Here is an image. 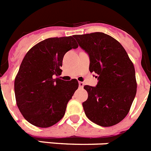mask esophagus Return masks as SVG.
Here are the masks:
<instances>
[{
  "label": "esophagus",
  "instance_id": "obj_1",
  "mask_svg": "<svg viewBox=\"0 0 151 151\" xmlns=\"http://www.w3.org/2000/svg\"><path fill=\"white\" fill-rule=\"evenodd\" d=\"M79 87L81 88H82L84 87V82H81V81H79Z\"/></svg>",
  "mask_w": 151,
  "mask_h": 151
}]
</instances>
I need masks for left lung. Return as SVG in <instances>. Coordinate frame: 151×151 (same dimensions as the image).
<instances>
[{"label":"left lung","mask_w":151,"mask_h":151,"mask_svg":"<svg viewBox=\"0 0 151 151\" xmlns=\"http://www.w3.org/2000/svg\"><path fill=\"white\" fill-rule=\"evenodd\" d=\"M90 57L96 87L85 85L88 97L83 102L85 115L101 127H111L127 116L137 93L135 68L123 46L103 32L74 35Z\"/></svg>","instance_id":"8db88e82"}]
</instances>
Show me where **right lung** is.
<instances>
[{"instance_id":"right-lung-1","label":"right lung","mask_w":151,"mask_h":151,"mask_svg":"<svg viewBox=\"0 0 151 151\" xmlns=\"http://www.w3.org/2000/svg\"><path fill=\"white\" fill-rule=\"evenodd\" d=\"M78 47L73 36L49 38L32 47L14 79L16 104L23 117L35 127L47 128L63 118L78 81H64L62 73L65 53Z\"/></svg>"}]
</instances>
